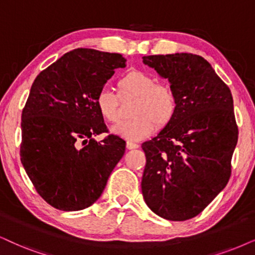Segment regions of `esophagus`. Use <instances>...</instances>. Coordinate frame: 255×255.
Instances as JSON below:
<instances>
[{
    "instance_id": "obj_1",
    "label": "esophagus",
    "mask_w": 255,
    "mask_h": 255,
    "mask_svg": "<svg viewBox=\"0 0 255 255\" xmlns=\"http://www.w3.org/2000/svg\"><path fill=\"white\" fill-rule=\"evenodd\" d=\"M126 147H127V149H136V148H138V144L131 142V141H127Z\"/></svg>"
}]
</instances>
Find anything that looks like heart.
<instances>
[{
  "label": "heart",
  "mask_w": 255,
  "mask_h": 255,
  "mask_svg": "<svg viewBox=\"0 0 255 255\" xmlns=\"http://www.w3.org/2000/svg\"><path fill=\"white\" fill-rule=\"evenodd\" d=\"M121 98L131 96L130 120L120 122L112 128L113 134L129 141H140L149 136L155 128H165L175 118L178 99L167 85L142 70H130L118 82ZM98 111L105 121L114 124L120 120V102L108 87L100 88L95 96Z\"/></svg>",
  "instance_id": "obj_1"
}]
</instances>
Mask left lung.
Instances as JSON below:
<instances>
[{
  "label": "left lung",
  "instance_id": "obj_1",
  "mask_svg": "<svg viewBox=\"0 0 255 255\" xmlns=\"http://www.w3.org/2000/svg\"><path fill=\"white\" fill-rule=\"evenodd\" d=\"M142 60L168 80L178 99L174 120L142 143L147 160L142 195L159 217L188 220L201 213L230 180L238 142L233 98L204 57L175 53Z\"/></svg>",
  "mask_w": 255,
  "mask_h": 255
}]
</instances>
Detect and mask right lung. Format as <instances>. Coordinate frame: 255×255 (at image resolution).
Returning a JSON list of instances; mask_svg holds the SVG:
<instances>
[{
	"label": "right lung",
	"instance_id": "1",
	"mask_svg": "<svg viewBox=\"0 0 255 255\" xmlns=\"http://www.w3.org/2000/svg\"><path fill=\"white\" fill-rule=\"evenodd\" d=\"M121 54L77 48L38 74L22 112L21 162L42 199L60 211H81L101 196L126 142L109 135L95 96Z\"/></svg>",
	"mask_w": 255,
	"mask_h": 255
}]
</instances>
